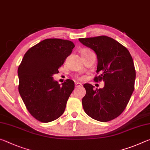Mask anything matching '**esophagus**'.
<instances>
[{
    "label": "esophagus",
    "mask_w": 150,
    "mask_h": 150,
    "mask_svg": "<svg viewBox=\"0 0 150 150\" xmlns=\"http://www.w3.org/2000/svg\"><path fill=\"white\" fill-rule=\"evenodd\" d=\"M75 86L76 87H81V86H82V84H81V83H75Z\"/></svg>",
    "instance_id": "esophagus-1"
}]
</instances>
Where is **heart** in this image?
I'll use <instances>...</instances> for the list:
<instances>
[{"label":"heart","mask_w":150,"mask_h":150,"mask_svg":"<svg viewBox=\"0 0 150 150\" xmlns=\"http://www.w3.org/2000/svg\"><path fill=\"white\" fill-rule=\"evenodd\" d=\"M83 51H85V50H83ZM83 51H82V52H83ZM83 78H84V77H80V79H83Z\"/></svg>","instance_id":"b5f03b06"}]
</instances>
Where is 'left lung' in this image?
I'll return each mask as SVG.
<instances>
[{"label": "left lung", "mask_w": 150, "mask_h": 150, "mask_svg": "<svg viewBox=\"0 0 150 150\" xmlns=\"http://www.w3.org/2000/svg\"><path fill=\"white\" fill-rule=\"evenodd\" d=\"M97 56L95 82L103 81L105 87L96 90L91 84L83 87V109L87 115L100 122H108L120 116L126 108L134 90L136 70L129 51L120 43L106 35L79 38Z\"/></svg>", "instance_id": "1"}]
</instances>
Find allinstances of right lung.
<instances>
[{
    "instance_id": "right-lung-1",
    "label": "right lung",
    "mask_w": 150,
    "mask_h": 150,
    "mask_svg": "<svg viewBox=\"0 0 150 150\" xmlns=\"http://www.w3.org/2000/svg\"><path fill=\"white\" fill-rule=\"evenodd\" d=\"M74 47L69 40L45 39L30 48L19 65V93L30 115L42 122L60 117L74 90L72 80L60 85L52 77Z\"/></svg>"
}]
</instances>
